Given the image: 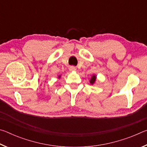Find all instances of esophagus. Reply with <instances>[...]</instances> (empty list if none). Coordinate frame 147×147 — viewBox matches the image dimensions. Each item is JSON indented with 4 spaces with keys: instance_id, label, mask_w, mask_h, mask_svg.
Listing matches in <instances>:
<instances>
[{
    "instance_id": "esophagus-1",
    "label": "esophagus",
    "mask_w": 147,
    "mask_h": 147,
    "mask_svg": "<svg viewBox=\"0 0 147 147\" xmlns=\"http://www.w3.org/2000/svg\"><path fill=\"white\" fill-rule=\"evenodd\" d=\"M69 71H76V67H74V66H71V67H69Z\"/></svg>"
}]
</instances>
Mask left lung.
Here are the masks:
<instances>
[{
    "mask_svg": "<svg viewBox=\"0 0 147 147\" xmlns=\"http://www.w3.org/2000/svg\"><path fill=\"white\" fill-rule=\"evenodd\" d=\"M96 78V76L95 75H93V76H91V78L90 80H89V82H90V84H92V85H93V84L94 82H95Z\"/></svg>",
    "mask_w": 147,
    "mask_h": 147,
    "instance_id": "8db88e82",
    "label": "left lung"
}]
</instances>
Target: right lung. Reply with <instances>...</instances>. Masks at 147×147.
<instances>
[{"label":"right lung","instance_id":"1","mask_svg":"<svg viewBox=\"0 0 147 147\" xmlns=\"http://www.w3.org/2000/svg\"><path fill=\"white\" fill-rule=\"evenodd\" d=\"M60 77H61V76H60V75H59V76H58V78H60Z\"/></svg>","mask_w":147,"mask_h":147}]
</instances>
